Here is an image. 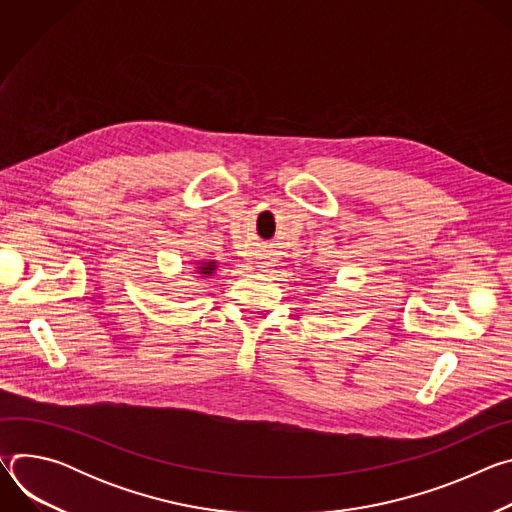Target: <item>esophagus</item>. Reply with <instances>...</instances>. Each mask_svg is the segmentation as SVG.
Instances as JSON below:
<instances>
[{
  "label": "esophagus",
  "mask_w": 512,
  "mask_h": 512,
  "mask_svg": "<svg viewBox=\"0 0 512 512\" xmlns=\"http://www.w3.org/2000/svg\"><path fill=\"white\" fill-rule=\"evenodd\" d=\"M261 271H269V267H271V263L269 261H259V265H257Z\"/></svg>",
  "instance_id": "obj_1"
}]
</instances>
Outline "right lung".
<instances>
[{"label": "right lung", "mask_w": 512, "mask_h": 512, "mask_svg": "<svg viewBox=\"0 0 512 512\" xmlns=\"http://www.w3.org/2000/svg\"><path fill=\"white\" fill-rule=\"evenodd\" d=\"M216 269H218V263L214 259H200L194 263V273L200 275L202 279L212 277L216 273Z\"/></svg>", "instance_id": "add662e5"}]
</instances>
